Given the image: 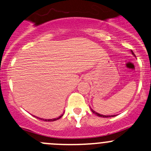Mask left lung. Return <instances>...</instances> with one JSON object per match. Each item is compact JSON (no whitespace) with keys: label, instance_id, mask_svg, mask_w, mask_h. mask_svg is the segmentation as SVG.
Masks as SVG:
<instances>
[{"label":"left lung","instance_id":"1","mask_svg":"<svg viewBox=\"0 0 151 151\" xmlns=\"http://www.w3.org/2000/svg\"><path fill=\"white\" fill-rule=\"evenodd\" d=\"M131 53L132 54H133V55H134V53H133V52L131 50ZM91 109V108H90ZM91 111L93 112V113H94V114H96V116H99V117H104V118H108V117H113V116H114V115H111V116H105V115H102V114H100V113H96V111H94V110H93V109H91Z\"/></svg>","mask_w":151,"mask_h":151}]
</instances>
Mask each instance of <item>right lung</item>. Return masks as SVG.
I'll return each mask as SVG.
<instances>
[{
	"label": "right lung",
	"mask_w": 151,
	"mask_h": 151,
	"mask_svg": "<svg viewBox=\"0 0 151 151\" xmlns=\"http://www.w3.org/2000/svg\"><path fill=\"white\" fill-rule=\"evenodd\" d=\"M64 114H62V115H61V116H58V117H57V118H55V119H41V118H38V117H37V116H35V117H36V118H38V119H41V120H43V121H46V122H53V121H56V120H58V119H61V117H62V116Z\"/></svg>",
	"instance_id": "obj_1"
}]
</instances>
